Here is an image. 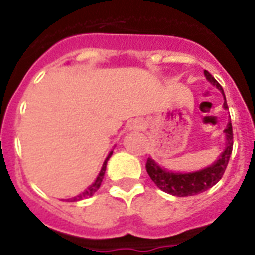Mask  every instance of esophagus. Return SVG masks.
<instances>
[{"label": "esophagus", "mask_w": 255, "mask_h": 255, "mask_svg": "<svg viewBox=\"0 0 255 255\" xmlns=\"http://www.w3.org/2000/svg\"><path fill=\"white\" fill-rule=\"evenodd\" d=\"M144 128H145V123L141 119L132 120L131 124H129V129L131 131H141Z\"/></svg>", "instance_id": "obj_1"}]
</instances>
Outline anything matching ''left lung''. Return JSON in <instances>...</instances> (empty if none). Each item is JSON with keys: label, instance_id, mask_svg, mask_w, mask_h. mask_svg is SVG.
<instances>
[{"label": "left lung", "instance_id": "8db88e82", "mask_svg": "<svg viewBox=\"0 0 255 255\" xmlns=\"http://www.w3.org/2000/svg\"><path fill=\"white\" fill-rule=\"evenodd\" d=\"M204 74H205L206 79L224 94L221 85L214 79V77H212V74L208 73L206 70L204 71ZM224 98H225V94H224ZM224 108L225 110L228 108L226 99L224 102ZM224 132H225L226 136L225 151L222 152V155L220 156V159L216 163L212 164L210 167L197 170V172H192V173L169 172L165 168L160 167L155 160L148 157L145 168H147V172L152 181L155 182L156 186L160 188L163 192L172 194V196H177V197L194 196V194L205 192L213 185H216L225 173L230 155H232V151H233V128H232L230 122L228 123Z\"/></svg>", "mask_w": 255, "mask_h": 255}]
</instances>
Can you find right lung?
Segmentation results:
<instances>
[{
    "label": "right lung",
    "mask_w": 255,
    "mask_h": 255,
    "mask_svg": "<svg viewBox=\"0 0 255 255\" xmlns=\"http://www.w3.org/2000/svg\"><path fill=\"white\" fill-rule=\"evenodd\" d=\"M111 155H112V152H110V155L107 156V159L104 160L103 167H102V170H100L99 176H98V177H96L95 182H94V184H92V185L88 186V188H87V189L85 190V192H82L81 194H78L77 197L70 198V201H79V200H83V198L91 197L92 194L95 193L96 190L99 189V188H100V184H102V181H103L104 173H106V167H107V161H108V159H110V157H111Z\"/></svg>",
    "instance_id": "add662e5"
}]
</instances>
